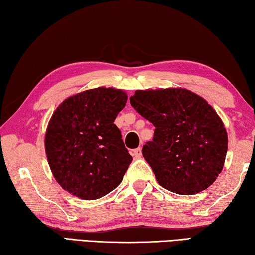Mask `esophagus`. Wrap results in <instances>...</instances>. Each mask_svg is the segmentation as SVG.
Segmentation results:
<instances>
[{
	"label": "esophagus",
	"mask_w": 255,
	"mask_h": 255,
	"mask_svg": "<svg viewBox=\"0 0 255 255\" xmlns=\"http://www.w3.org/2000/svg\"><path fill=\"white\" fill-rule=\"evenodd\" d=\"M131 155L135 158H140V156H141V148L140 147H138V148H136V149H133V150H131Z\"/></svg>",
	"instance_id": "obj_1"
}]
</instances>
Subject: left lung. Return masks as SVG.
Masks as SVG:
<instances>
[{
  "label": "left lung",
  "instance_id": "obj_1",
  "mask_svg": "<svg viewBox=\"0 0 255 255\" xmlns=\"http://www.w3.org/2000/svg\"><path fill=\"white\" fill-rule=\"evenodd\" d=\"M130 105L155 127L143 156L157 182L178 195H196L213 184L225 163L228 137L205 99L189 90H137Z\"/></svg>",
  "mask_w": 255,
  "mask_h": 255
}]
</instances>
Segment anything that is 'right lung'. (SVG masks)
<instances>
[{
    "label": "right lung",
    "instance_id": "add662e5",
    "mask_svg": "<svg viewBox=\"0 0 255 255\" xmlns=\"http://www.w3.org/2000/svg\"><path fill=\"white\" fill-rule=\"evenodd\" d=\"M127 94L86 90L64 100L51 116L45 150L60 187L84 200L99 199L122 183L132 157L114 124Z\"/></svg>",
    "mask_w": 255,
    "mask_h": 255
}]
</instances>
